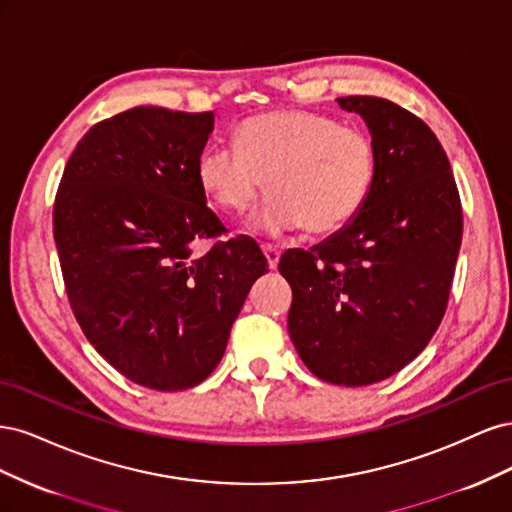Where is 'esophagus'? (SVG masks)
Masks as SVG:
<instances>
[{
  "instance_id": "34e87169",
  "label": "esophagus",
  "mask_w": 512,
  "mask_h": 512,
  "mask_svg": "<svg viewBox=\"0 0 512 512\" xmlns=\"http://www.w3.org/2000/svg\"><path fill=\"white\" fill-rule=\"evenodd\" d=\"M262 252L267 256V262L271 269H277V262H280V247H275L271 243H262Z\"/></svg>"
}]
</instances>
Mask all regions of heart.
<instances>
[{
	"label": "heart",
	"mask_w": 512,
	"mask_h": 512,
	"mask_svg": "<svg viewBox=\"0 0 512 512\" xmlns=\"http://www.w3.org/2000/svg\"><path fill=\"white\" fill-rule=\"evenodd\" d=\"M237 146L200 153V188L222 211L243 213L267 185L258 220L267 230L303 226L307 235H333L361 213L376 185L371 136L327 115L299 108L254 115L237 128Z\"/></svg>",
	"instance_id": "b5f03b06"
}]
</instances>
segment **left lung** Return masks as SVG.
Segmentation results:
<instances>
[{
  "mask_svg": "<svg viewBox=\"0 0 512 512\" xmlns=\"http://www.w3.org/2000/svg\"><path fill=\"white\" fill-rule=\"evenodd\" d=\"M378 149V177L361 213L309 252L288 250V331L324 382L365 386L423 352L444 318L463 213L451 164L423 119L391 100L346 96Z\"/></svg>",
  "mask_w": 512,
  "mask_h": 512,
  "instance_id": "1",
  "label": "left lung"
}]
</instances>
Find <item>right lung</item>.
<instances>
[{
    "label": "right lung",
    "mask_w": 512,
    "mask_h": 512,
    "mask_svg": "<svg viewBox=\"0 0 512 512\" xmlns=\"http://www.w3.org/2000/svg\"><path fill=\"white\" fill-rule=\"evenodd\" d=\"M213 113L136 106L72 151L53 237L76 322L128 380L156 391L203 382L222 361L247 292L265 275L254 239L207 207L198 158ZM198 240H211L203 255Z\"/></svg>",
    "instance_id": "right-lung-1"
}]
</instances>
